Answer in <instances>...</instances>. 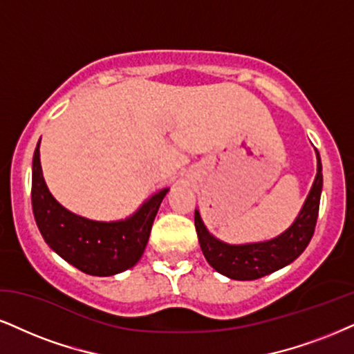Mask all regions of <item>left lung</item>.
I'll return each mask as SVG.
<instances>
[{"label": "left lung", "instance_id": "obj_1", "mask_svg": "<svg viewBox=\"0 0 354 354\" xmlns=\"http://www.w3.org/2000/svg\"><path fill=\"white\" fill-rule=\"evenodd\" d=\"M324 187L320 154L317 152V176L299 216L277 238L261 243L228 244L213 236L195 210V230L208 264L216 272L234 281H254L286 268L305 251L315 231L320 195Z\"/></svg>", "mask_w": 354, "mask_h": 354}]
</instances>
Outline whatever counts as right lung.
<instances>
[{
  "instance_id": "add662e5",
  "label": "right lung",
  "mask_w": 354,
  "mask_h": 354,
  "mask_svg": "<svg viewBox=\"0 0 354 354\" xmlns=\"http://www.w3.org/2000/svg\"><path fill=\"white\" fill-rule=\"evenodd\" d=\"M39 142L32 157L30 200L44 241L68 264L90 276H115L136 266L146 250L157 210L169 189L152 195L126 220H88L68 212L52 197L42 176Z\"/></svg>"
}]
</instances>
